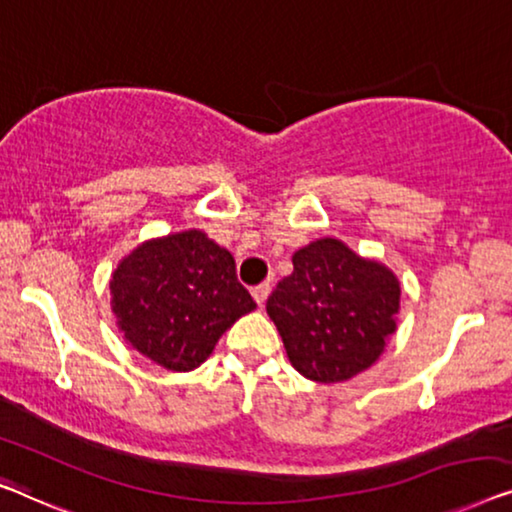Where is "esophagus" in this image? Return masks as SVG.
<instances>
[{
  "label": "esophagus",
  "mask_w": 512,
  "mask_h": 512,
  "mask_svg": "<svg viewBox=\"0 0 512 512\" xmlns=\"http://www.w3.org/2000/svg\"><path fill=\"white\" fill-rule=\"evenodd\" d=\"M251 295H254V300L258 302V307H263L265 300H268V295H270V284H268V281H265V284H258V286L251 288Z\"/></svg>",
  "instance_id": "esophagus-1"
}]
</instances>
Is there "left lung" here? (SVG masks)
Segmentation results:
<instances>
[{"instance_id":"8db88e82","label":"left lung","mask_w":512,"mask_h":512,"mask_svg":"<svg viewBox=\"0 0 512 512\" xmlns=\"http://www.w3.org/2000/svg\"><path fill=\"white\" fill-rule=\"evenodd\" d=\"M397 274L355 254L337 238H321L293 254V272L268 298L291 365L309 381L339 383L381 358L397 330Z\"/></svg>"}]
</instances>
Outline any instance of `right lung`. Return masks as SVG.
I'll list each match as a JSON object with an SVG mask.
<instances>
[{
	"instance_id": "right-lung-1",
	"label": "right lung",
	"mask_w": 512,
	"mask_h": 512,
	"mask_svg": "<svg viewBox=\"0 0 512 512\" xmlns=\"http://www.w3.org/2000/svg\"><path fill=\"white\" fill-rule=\"evenodd\" d=\"M110 307L131 348L170 372H191L256 302L231 251L189 228L131 249L110 274Z\"/></svg>"
}]
</instances>
